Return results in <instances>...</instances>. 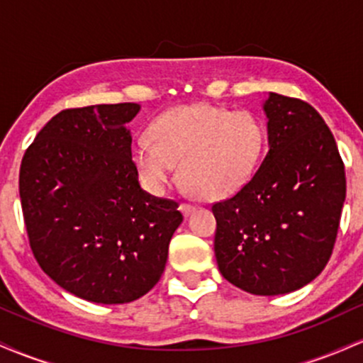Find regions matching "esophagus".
I'll return each instance as SVG.
<instances>
[{"instance_id":"obj_1","label":"esophagus","mask_w":363,"mask_h":363,"mask_svg":"<svg viewBox=\"0 0 363 363\" xmlns=\"http://www.w3.org/2000/svg\"><path fill=\"white\" fill-rule=\"evenodd\" d=\"M179 210H181L182 213H184V216H189L191 213H193V211H196V206L187 205V203H182V205L179 206Z\"/></svg>"}]
</instances>
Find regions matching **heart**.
Returning a JSON list of instances; mask_svg holds the SVG:
<instances>
[{"mask_svg": "<svg viewBox=\"0 0 363 363\" xmlns=\"http://www.w3.org/2000/svg\"><path fill=\"white\" fill-rule=\"evenodd\" d=\"M150 138L131 145V160L148 193L165 194L176 164L189 186L206 199L230 198L251 182L266 150L259 116L211 104L170 109L150 124Z\"/></svg>", "mask_w": 363, "mask_h": 363, "instance_id": "obj_1", "label": "heart"}]
</instances>
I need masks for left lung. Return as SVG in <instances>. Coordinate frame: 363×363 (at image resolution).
<instances>
[{"instance_id":"8db88e82","label":"left lung","mask_w":363,"mask_h":363,"mask_svg":"<svg viewBox=\"0 0 363 363\" xmlns=\"http://www.w3.org/2000/svg\"><path fill=\"white\" fill-rule=\"evenodd\" d=\"M268 153L247 186L211 208L225 280L252 295H283L318 278L331 257L347 181L333 133L298 99L262 102Z\"/></svg>"}]
</instances>
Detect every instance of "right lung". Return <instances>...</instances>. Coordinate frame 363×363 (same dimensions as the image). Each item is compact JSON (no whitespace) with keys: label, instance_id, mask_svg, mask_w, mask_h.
I'll return each mask as SVG.
<instances>
[{"label":"right lung","instance_id":"add662e5","mask_svg":"<svg viewBox=\"0 0 363 363\" xmlns=\"http://www.w3.org/2000/svg\"><path fill=\"white\" fill-rule=\"evenodd\" d=\"M140 104L61 111L20 167L32 252L61 289L95 303H126L160 280L182 223L177 203L141 189L131 160Z\"/></svg>","mask_w":363,"mask_h":363}]
</instances>
